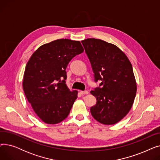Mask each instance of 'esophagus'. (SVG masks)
Masks as SVG:
<instances>
[{
  "mask_svg": "<svg viewBox=\"0 0 160 160\" xmlns=\"http://www.w3.org/2000/svg\"><path fill=\"white\" fill-rule=\"evenodd\" d=\"M80 93L82 94V95H87L89 93V92L88 91H81Z\"/></svg>",
  "mask_w": 160,
  "mask_h": 160,
  "instance_id": "esophagus-1",
  "label": "esophagus"
}]
</instances>
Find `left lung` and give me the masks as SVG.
<instances>
[{"label": "left lung", "instance_id": "obj_1", "mask_svg": "<svg viewBox=\"0 0 160 160\" xmlns=\"http://www.w3.org/2000/svg\"><path fill=\"white\" fill-rule=\"evenodd\" d=\"M89 59L95 80L99 88L91 91L97 103L90 112L100 123L112 125L128 114L135 99L137 84L132 64L116 45L95 38L82 40Z\"/></svg>", "mask_w": 160, "mask_h": 160}]
</instances>
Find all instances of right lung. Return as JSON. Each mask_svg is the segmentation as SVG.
I'll list each match as a JSON object with an SVG mask.
<instances>
[{
    "label": "right lung",
    "instance_id": "add662e5",
    "mask_svg": "<svg viewBox=\"0 0 160 160\" xmlns=\"http://www.w3.org/2000/svg\"><path fill=\"white\" fill-rule=\"evenodd\" d=\"M83 52L79 41L60 39L41 45L31 56L22 87L33 110L44 122L58 124L69 115L78 91L67 86L65 69Z\"/></svg>",
    "mask_w": 160,
    "mask_h": 160
}]
</instances>
